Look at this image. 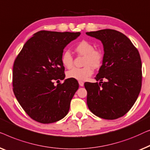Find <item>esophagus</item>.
<instances>
[{"mask_svg": "<svg viewBox=\"0 0 150 150\" xmlns=\"http://www.w3.org/2000/svg\"><path fill=\"white\" fill-rule=\"evenodd\" d=\"M79 86H83V84H84V83H83V81H79Z\"/></svg>", "mask_w": 150, "mask_h": 150, "instance_id": "obj_1", "label": "esophagus"}]
</instances>
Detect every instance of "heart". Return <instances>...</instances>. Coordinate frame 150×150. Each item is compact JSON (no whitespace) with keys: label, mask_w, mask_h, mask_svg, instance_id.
Returning a JSON list of instances; mask_svg holds the SVG:
<instances>
[{"label":"heart","mask_w":150,"mask_h":150,"mask_svg":"<svg viewBox=\"0 0 150 150\" xmlns=\"http://www.w3.org/2000/svg\"><path fill=\"white\" fill-rule=\"evenodd\" d=\"M75 52L79 55L85 56L83 68H73L67 73L68 78L78 81H86L93 73L92 68H98L103 61V53L100 50L94 49L92 43L87 41H81L75 46ZM62 64L67 69H70L73 64V58L70 52L63 53L61 58Z\"/></svg>","instance_id":"heart-1"}]
</instances>
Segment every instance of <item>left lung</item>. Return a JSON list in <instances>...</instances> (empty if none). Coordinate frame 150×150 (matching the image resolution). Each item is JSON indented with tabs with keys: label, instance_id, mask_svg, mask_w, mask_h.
I'll use <instances>...</instances> for the list:
<instances>
[{
	"label": "left lung",
	"instance_id": "left-lung-1",
	"mask_svg": "<svg viewBox=\"0 0 150 150\" xmlns=\"http://www.w3.org/2000/svg\"><path fill=\"white\" fill-rule=\"evenodd\" d=\"M86 34L100 40L104 50L102 65L95 77L99 83H84L88 107L99 117L117 119L131 109L140 93V55L131 41L117 30L104 29Z\"/></svg>",
	"mask_w": 150,
	"mask_h": 150
}]
</instances>
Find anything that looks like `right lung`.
I'll list each match as a JSON object with an SVG mask.
<instances>
[{
  "instance_id": "obj_1",
  "label": "right lung",
  "mask_w": 150,
  "mask_h": 150,
  "mask_svg": "<svg viewBox=\"0 0 150 150\" xmlns=\"http://www.w3.org/2000/svg\"><path fill=\"white\" fill-rule=\"evenodd\" d=\"M80 34L39 31L27 41L15 60L13 90L21 107L35 121L53 123L68 113L79 83L71 78L57 86L54 81L64 79L63 50Z\"/></svg>"
}]
</instances>
